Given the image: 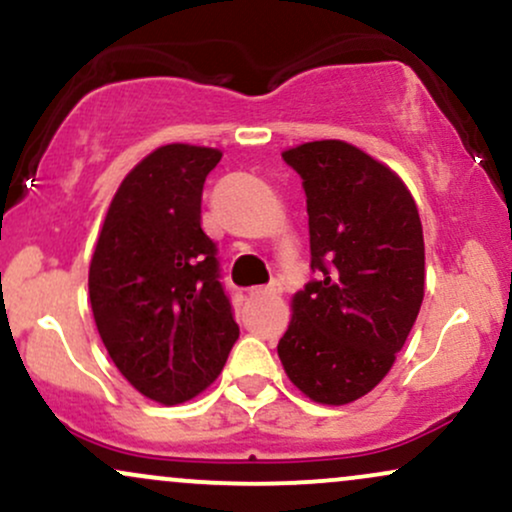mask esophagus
Segmentation results:
<instances>
[{
    "mask_svg": "<svg viewBox=\"0 0 512 512\" xmlns=\"http://www.w3.org/2000/svg\"><path fill=\"white\" fill-rule=\"evenodd\" d=\"M280 290V282L273 280L268 287H254V290H251V297H275V294H280Z\"/></svg>",
    "mask_w": 512,
    "mask_h": 512,
    "instance_id": "34e87169",
    "label": "esophagus"
}]
</instances>
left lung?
Masks as SVG:
<instances>
[{
  "mask_svg": "<svg viewBox=\"0 0 512 512\" xmlns=\"http://www.w3.org/2000/svg\"><path fill=\"white\" fill-rule=\"evenodd\" d=\"M302 177L311 270L278 342L290 381L321 405L374 390L395 362L424 299L417 203L390 167L345 141L290 148Z\"/></svg>",
  "mask_w": 512,
  "mask_h": 512,
  "instance_id": "8db88e82",
  "label": "left lung"
}]
</instances>
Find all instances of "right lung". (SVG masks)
Masks as SVG:
<instances>
[{
  "instance_id": "obj_1",
  "label": "right lung",
  "mask_w": 512,
  "mask_h": 512,
  "mask_svg": "<svg viewBox=\"0 0 512 512\" xmlns=\"http://www.w3.org/2000/svg\"><path fill=\"white\" fill-rule=\"evenodd\" d=\"M220 150L170 143L124 177L88 273L95 326L146 398L179 405L218 378L239 338L201 196Z\"/></svg>"
}]
</instances>
